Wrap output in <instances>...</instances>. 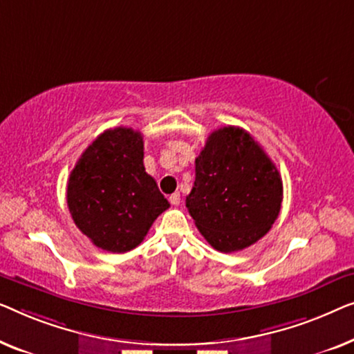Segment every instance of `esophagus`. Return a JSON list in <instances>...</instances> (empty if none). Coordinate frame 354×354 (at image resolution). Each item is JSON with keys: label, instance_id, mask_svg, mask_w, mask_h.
Here are the masks:
<instances>
[{"label": "esophagus", "instance_id": "34e87169", "mask_svg": "<svg viewBox=\"0 0 354 354\" xmlns=\"http://www.w3.org/2000/svg\"><path fill=\"white\" fill-rule=\"evenodd\" d=\"M168 201H170L171 205H179V202H181V196H179V192H175L168 197Z\"/></svg>", "mask_w": 354, "mask_h": 354}]
</instances>
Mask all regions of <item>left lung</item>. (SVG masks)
<instances>
[{
  "mask_svg": "<svg viewBox=\"0 0 354 354\" xmlns=\"http://www.w3.org/2000/svg\"><path fill=\"white\" fill-rule=\"evenodd\" d=\"M281 203V175L250 133L223 127L208 136L186 207L213 248L231 253L260 241Z\"/></svg>",
  "mask_w": 354,
  "mask_h": 354,
  "instance_id": "8db88e82",
  "label": "left lung"
}]
</instances>
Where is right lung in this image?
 Segmentation results:
<instances>
[{
	"label": "right lung",
	"instance_id": "1",
	"mask_svg": "<svg viewBox=\"0 0 354 354\" xmlns=\"http://www.w3.org/2000/svg\"><path fill=\"white\" fill-rule=\"evenodd\" d=\"M142 158V134L118 127L99 134L71 173L68 210L80 231L102 250H133L170 207Z\"/></svg>",
	"mask_w": 354,
	"mask_h": 354
}]
</instances>
